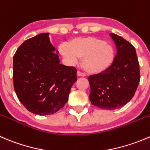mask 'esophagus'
<instances>
[{
  "mask_svg": "<svg viewBox=\"0 0 150 150\" xmlns=\"http://www.w3.org/2000/svg\"><path fill=\"white\" fill-rule=\"evenodd\" d=\"M77 75H78V76L85 77L86 76V74L84 73V72H81V71H78V72H77Z\"/></svg>",
  "mask_w": 150,
  "mask_h": 150,
  "instance_id": "34e87169",
  "label": "esophagus"
}]
</instances>
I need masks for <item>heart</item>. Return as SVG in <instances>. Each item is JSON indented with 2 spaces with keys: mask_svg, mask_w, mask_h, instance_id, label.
Masks as SVG:
<instances>
[{
  "mask_svg": "<svg viewBox=\"0 0 150 150\" xmlns=\"http://www.w3.org/2000/svg\"><path fill=\"white\" fill-rule=\"evenodd\" d=\"M61 53L71 63L83 58L82 66L86 72L97 73L108 68L114 62L115 52L111 45L94 37L77 38L62 45Z\"/></svg>",
  "mask_w": 150,
  "mask_h": 150,
  "instance_id": "1",
  "label": "heart"
}]
</instances>
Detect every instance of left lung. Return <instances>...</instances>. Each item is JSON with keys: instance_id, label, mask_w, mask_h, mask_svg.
I'll use <instances>...</instances> for the list:
<instances>
[{"instance_id": "obj_1", "label": "left lung", "mask_w": 150, "mask_h": 150, "mask_svg": "<svg viewBox=\"0 0 150 150\" xmlns=\"http://www.w3.org/2000/svg\"><path fill=\"white\" fill-rule=\"evenodd\" d=\"M110 35L117 49L114 62L105 70L88 78L91 104L105 110H114L127 104L134 96L141 78L133 45L115 33Z\"/></svg>"}]
</instances>
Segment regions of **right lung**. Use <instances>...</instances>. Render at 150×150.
I'll return each instance as SVG.
<instances>
[{
  "mask_svg": "<svg viewBox=\"0 0 150 150\" xmlns=\"http://www.w3.org/2000/svg\"><path fill=\"white\" fill-rule=\"evenodd\" d=\"M50 42L49 33L25 40L13 58V83L17 98L28 111L50 115L63 108L71 87L77 81V69L59 63Z\"/></svg>",
  "mask_w": 150,
  "mask_h": 150,
  "instance_id": "obj_1",
  "label": "right lung"
}]
</instances>
